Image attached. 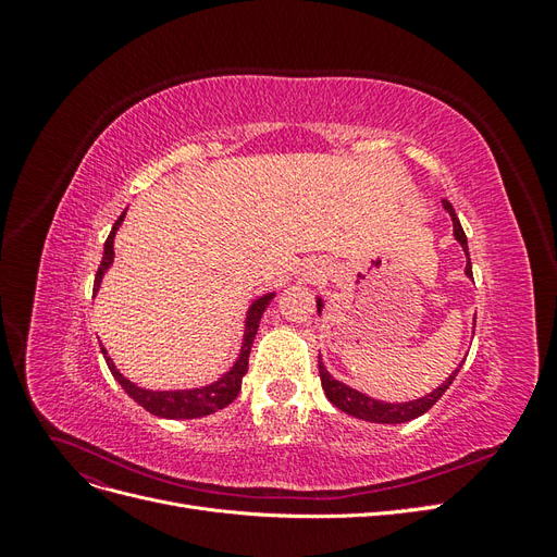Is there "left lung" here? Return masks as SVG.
<instances>
[{
	"label": "left lung",
	"instance_id": "1",
	"mask_svg": "<svg viewBox=\"0 0 557 557\" xmlns=\"http://www.w3.org/2000/svg\"><path fill=\"white\" fill-rule=\"evenodd\" d=\"M442 205H444L446 213L450 215V221H453V237H455V242L462 246L465 256H467L465 274L471 278V262H469V246H467L465 230H462V225L458 221V215H455V209L450 207V201L444 199ZM315 307H318V315H320V311H323V307H325V301L320 299V297H315ZM474 325H476V318H474ZM460 367L462 364H458V369H455V372L440 387H434V391L428 393L425 397H418V399H411V401H381V399H374V397H369V395L356 391V387H350V385H346L342 381H336L327 372V367L323 364V360H320V356H318L320 383H323V391H325L327 399L334 404V407L339 409V411H344V413H348V416H352V418L367 420V423H387V425L407 423V420H413L418 416H423L425 411H430L434 407V401L448 391V385L455 381V376H458Z\"/></svg>",
	"mask_w": 557,
	"mask_h": 557
}]
</instances>
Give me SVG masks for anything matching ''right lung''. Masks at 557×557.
<instances>
[{
  "mask_svg": "<svg viewBox=\"0 0 557 557\" xmlns=\"http://www.w3.org/2000/svg\"><path fill=\"white\" fill-rule=\"evenodd\" d=\"M127 209L121 213V218L113 223L109 239L104 244V256L102 262H99L97 276H95V288H92V297L99 293V285H102L104 274L109 272V267L113 264V242H115V232L121 230L123 221H125ZM276 297V293H267L258 299H252L246 311V320H244V339H242V348H239V358L234 360V364L227 369V372L209 383V385H199V387H183V391H148V387H141L137 383H132L127 376L121 374V369L115 367V362L111 360V356L107 352V348L102 346L104 360L111 369L113 379L121 383L123 391L144 407L148 413H153L158 418H170V420H190V418H205L209 413H215L218 409L227 407V404L239 395L242 391V379L246 376L248 369V356H250V346L252 339H256L258 327H260V318L264 313V309L272 305V299Z\"/></svg>",
  "mask_w": 557,
  "mask_h": 557,
  "instance_id": "add662e5",
  "label": "right lung"
}]
</instances>
